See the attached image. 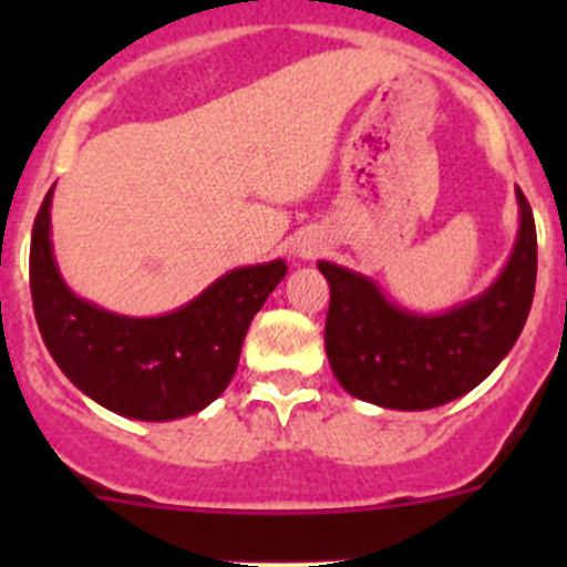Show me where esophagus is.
Masks as SVG:
<instances>
[{"label": "esophagus", "mask_w": 567, "mask_h": 567, "mask_svg": "<svg viewBox=\"0 0 567 567\" xmlns=\"http://www.w3.org/2000/svg\"><path fill=\"white\" fill-rule=\"evenodd\" d=\"M301 255H312V247H305V249H301Z\"/></svg>", "instance_id": "34e87169"}]
</instances>
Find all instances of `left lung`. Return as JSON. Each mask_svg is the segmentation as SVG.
<instances>
[{"label":"left lung","instance_id":"obj_1","mask_svg":"<svg viewBox=\"0 0 567 567\" xmlns=\"http://www.w3.org/2000/svg\"><path fill=\"white\" fill-rule=\"evenodd\" d=\"M518 236L499 277L439 316L392 305L364 274L320 260L331 290L326 357L342 390L398 411H425L472 392L511 353L527 323L537 277L532 208L516 188Z\"/></svg>","mask_w":567,"mask_h":567}]
</instances>
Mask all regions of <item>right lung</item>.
<instances>
[{
	"mask_svg": "<svg viewBox=\"0 0 567 567\" xmlns=\"http://www.w3.org/2000/svg\"><path fill=\"white\" fill-rule=\"evenodd\" d=\"M51 194L54 188L32 227L30 288L56 368L76 390L128 420H181L214 403L236 375L251 318L288 274L285 260L233 268L164 316H117L62 279L51 249Z\"/></svg>",
	"mask_w": 567,
	"mask_h": 567,
	"instance_id": "right-lung-1",
	"label": "right lung"
}]
</instances>
